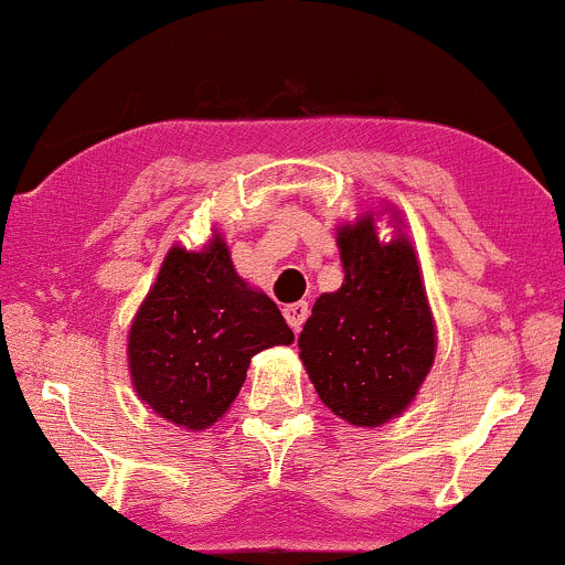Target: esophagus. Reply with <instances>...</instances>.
<instances>
[{"label":"esophagus","instance_id":"esophagus-1","mask_svg":"<svg viewBox=\"0 0 565 565\" xmlns=\"http://www.w3.org/2000/svg\"><path fill=\"white\" fill-rule=\"evenodd\" d=\"M307 312H310V307H307V301H294V305H285V307H282L285 321H288V327L294 329V332H299V329L305 327Z\"/></svg>","mask_w":565,"mask_h":565}]
</instances>
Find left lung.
Returning a JSON list of instances; mask_svg holds the SVG:
<instances>
[{
    "label": "left lung",
    "instance_id": "1",
    "mask_svg": "<svg viewBox=\"0 0 565 565\" xmlns=\"http://www.w3.org/2000/svg\"><path fill=\"white\" fill-rule=\"evenodd\" d=\"M345 280L321 294L299 334L316 393L351 426L376 428L415 401L437 354L431 307L404 233L379 242L373 214L338 227Z\"/></svg>",
    "mask_w": 565,
    "mask_h": 565
}]
</instances>
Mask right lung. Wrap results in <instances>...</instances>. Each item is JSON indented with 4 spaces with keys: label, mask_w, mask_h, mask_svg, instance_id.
Returning <instances> with one entry per match:
<instances>
[{
    "label": "right lung",
    "mask_w": 565,
    "mask_h": 565,
    "mask_svg": "<svg viewBox=\"0 0 565 565\" xmlns=\"http://www.w3.org/2000/svg\"><path fill=\"white\" fill-rule=\"evenodd\" d=\"M290 340L282 312L236 275L216 233L200 253H167L128 332V371L156 415L203 431L231 409L249 360Z\"/></svg>",
    "instance_id": "right-lung-1"
}]
</instances>
